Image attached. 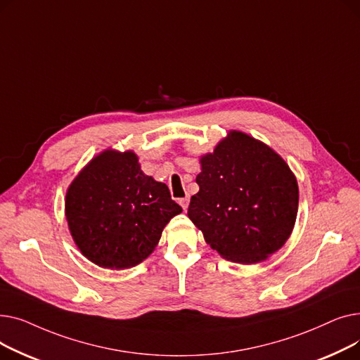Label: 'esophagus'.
<instances>
[{
	"instance_id": "esophagus-1",
	"label": "esophagus",
	"mask_w": 360,
	"mask_h": 360,
	"mask_svg": "<svg viewBox=\"0 0 360 360\" xmlns=\"http://www.w3.org/2000/svg\"><path fill=\"white\" fill-rule=\"evenodd\" d=\"M179 204H181V207H182V209L186 212V209H188V204H190V198H181L179 200Z\"/></svg>"
}]
</instances>
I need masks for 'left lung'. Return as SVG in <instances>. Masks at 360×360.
<instances>
[{
    "label": "left lung",
    "instance_id": "left-lung-1",
    "mask_svg": "<svg viewBox=\"0 0 360 360\" xmlns=\"http://www.w3.org/2000/svg\"><path fill=\"white\" fill-rule=\"evenodd\" d=\"M200 191L188 217L223 258L239 264L267 259L289 239L297 214V181L273 148L231 131L200 159Z\"/></svg>",
    "mask_w": 360,
    "mask_h": 360
}]
</instances>
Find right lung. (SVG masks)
I'll use <instances>...</instances> for the list:
<instances>
[{
	"label": "right lung",
	"mask_w": 360,
	"mask_h": 360,
	"mask_svg": "<svg viewBox=\"0 0 360 360\" xmlns=\"http://www.w3.org/2000/svg\"><path fill=\"white\" fill-rule=\"evenodd\" d=\"M182 212L166 184L143 174L134 151L105 150L75 176L65 195L68 229L99 267H134L158 247L163 228Z\"/></svg>",
	"instance_id": "right-lung-1"
}]
</instances>
